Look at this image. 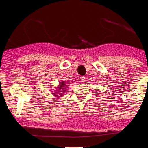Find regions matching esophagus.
<instances>
[{"mask_svg":"<svg viewBox=\"0 0 148 148\" xmlns=\"http://www.w3.org/2000/svg\"><path fill=\"white\" fill-rule=\"evenodd\" d=\"M80 80H81V82H85V81H86V78L84 77H80Z\"/></svg>","mask_w":148,"mask_h":148,"instance_id":"esophagus-1","label":"esophagus"}]
</instances>
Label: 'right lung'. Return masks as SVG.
I'll return each instance as SVG.
<instances>
[{
  "label": "right lung",
  "mask_w": 148,
  "mask_h": 148,
  "mask_svg": "<svg viewBox=\"0 0 148 148\" xmlns=\"http://www.w3.org/2000/svg\"><path fill=\"white\" fill-rule=\"evenodd\" d=\"M67 84H68V83L66 82V81H62L59 83V85L58 86V87H56V88H57L56 90H51V94L54 96V97L59 98L62 97L63 94L65 93V92L67 90V88L66 87Z\"/></svg>",
  "instance_id": "add662e5"
}]
</instances>
